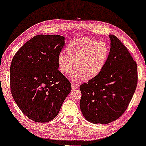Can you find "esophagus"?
<instances>
[{
    "label": "esophagus",
    "instance_id": "obj_1",
    "mask_svg": "<svg viewBox=\"0 0 146 146\" xmlns=\"http://www.w3.org/2000/svg\"><path fill=\"white\" fill-rule=\"evenodd\" d=\"M78 86H79V85L76 84H72V88L73 90L78 88Z\"/></svg>",
    "mask_w": 146,
    "mask_h": 146
}]
</instances>
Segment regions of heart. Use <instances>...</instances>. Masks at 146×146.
<instances>
[{
    "instance_id": "b5f03b06",
    "label": "heart",
    "mask_w": 146,
    "mask_h": 146,
    "mask_svg": "<svg viewBox=\"0 0 146 146\" xmlns=\"http://www.w3.org/2000/svg\"><path fill=\"white\" fill-rule=\"evenodd\" d=\"M108 56L109 48L105 42L82 38L70 44L67 53L62 52L60 54L58 58L59 69L66 74L74 65L76 69L72 73V79L90 80L99 74Z\"/></svg>"
}]
</instances>
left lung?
<instances>
[{
  "mask_svg": "<svg viewBox=\"0 0 146 146\" xmlns=\"http://www.w3.org/2000/svg\"><path fill=\"white\" fill-rule=\"evenodd\" d=\"M111 48L103 69L88 83L80 85V106L86 119L106 124L126 110L137 84V68L127 48L113 35Z\"/></svg>",
  "mask_w": 146,
  "mask_h": 146,
  "instance_id": "left-lung-1",
  "label": "left lung"
}]
</instances>
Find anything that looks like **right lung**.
<instances>
[{"mask_svg": "<svg viewBox=\"0 0 146 146\" xmlns=\"http://www.w3.org/2000/svg\"><path fill=\"white\" fill-rule=\"evenodd\" d=\"M64 44L62 36H35L12 60V96L24 114L36 122L52 120L72 90L70 81L58 70V58Z\"/></svg>", "mask_w": 146, "mask_h": 146, "instance_id": "obj_1", "label": "right lung"}]
</instances>
